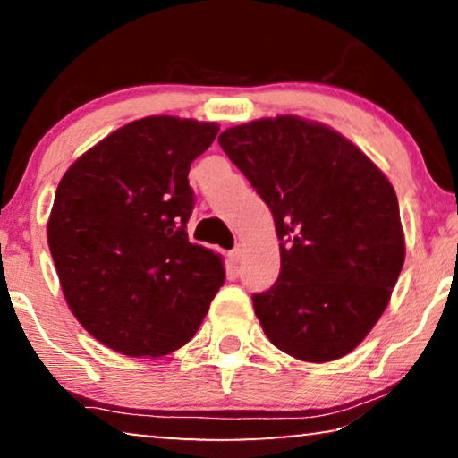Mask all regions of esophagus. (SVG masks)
I'll list each match as a JSON object with an SVG mask.
<instances>
[{
	"instance_id": "1",
	"label": "esophagus",
	"mask_w": 458,
	"mask_h": 458,
	"mask_svg": "<svg viewBox=\"0 0 458 458\" xmlns=\"http://www.w3.org/2000/svg\"><path fill=\"white\" fill-rule=\"evenodd\" d=\"M242 255H244V250H242L241 244H238V247H234V249H232L230 253H228L232 263H241V261H242Z\"/></svg>"
}]
</instances>
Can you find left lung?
Wrapping results in <instances>:
<instances>
[{
    "label": "left lung",
    "mask_w": 458,
    "mask_h": 458,
    "mask_svg": "<svg viewBox=\"0 0 458 458\" xmlns=\"http://www.w3.org/2000/svg\"><path fill=\"white\" fill-rule=\"evenodd\" d=\"M222 149L257 189L280 238V276L253 294L269 343L326 363L363 343L404 263L394 186L349 139L299 115L226 128Z\"/></svg>",
    "instance_id": "1"
}]
</instances>
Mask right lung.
<instances>
[{"label":"right lung","instance_id":"right-lung-1","mask_svg":"<svg viewBox=\"0 0 458 458\" xmlns=\"http://www.w3.org/2000/svg\"><path fill=\"white\" fill-rule=\"evenodd\" d=\"M220 126L149 115L76 159L57 184L47 242L79 324L126 357H164L195 336L226 278L192 244L189 170Z\"/></svg>","mask_w":458,"mask_h":458}]
</instances>
